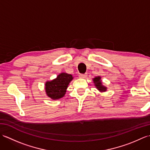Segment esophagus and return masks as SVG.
I'll use <instances>...</instances> for the list:
<instances>
[{
    "label": "esophagus",
    "mask_w": 150,
    "mask_h": 150,
    "mask_svg": "<svg viewBox=\"0 0 150 150\" xmlns=\"http://www.w3.org/2000/svg\"><path fill=\"white\" fill-rule=\"evenodd\" d=\"M87 73H85V74H80L79 75V77H80V78H82V79H85L86 77H87Z\"/></svg>",
    "instance_id": "esophagus-1"
}]
</instances>
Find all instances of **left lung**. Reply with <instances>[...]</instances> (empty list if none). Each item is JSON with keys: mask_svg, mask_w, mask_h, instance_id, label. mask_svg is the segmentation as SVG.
Masks as SVG:
<instances>
[{"mask_svg": "<svg viewBox=\"0 0 150 150\" xmlns=\"http://www.w3.org/2000/svg\"><path fill=\"white\" fill-rule=\"evenodd\" d=\"M93 81L95 86L96 87V88L100 92H105L107 91V87L103 84V82H102L101 80V77H100V76H97V77H95V78H93Z\"/></svg>", "mask_w": 150, "mask_h": 150, "instance_id": "1", "label": "left lung"}]
</instances>
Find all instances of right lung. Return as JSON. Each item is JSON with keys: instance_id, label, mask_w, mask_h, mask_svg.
<instances>
[{"instance_id": "right-lung-1", "label": "right lung", "mask_w": 150, "mask_h": 150, "mask_svg": "<svg viewBox=\"0 0 150 150\" xmlns=\"http://www.w3.org/2000/svg\"><path fill=\"white\" fill-rule=\"evenodd\" d=\"M73 79V75L62 72L57 78L45 83L46 94L52 100H58L66 94L68 85Z\"/></svg>"}]
</instances>
